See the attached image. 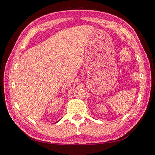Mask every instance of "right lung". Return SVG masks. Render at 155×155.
Returning <instances> with one entry per match:
<instances>
[{"label": "right lung", "mask_w": 155, "mask_h": 155, "mask_svg": "<svg viewBox=\"0 0 155 155\" xmlns=\"http://www.w3.org/2000/svg\"><path fill=\"white\" fill-rule=\"evenodd\" d=\"M57 122H58V121H57Z\"/></svg>", "instance_id": "add662e5"}]
</instances>
